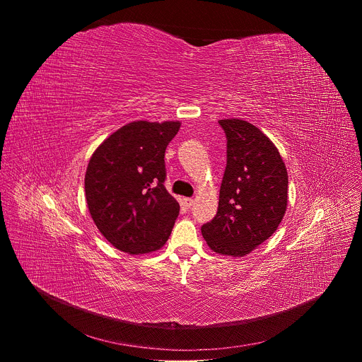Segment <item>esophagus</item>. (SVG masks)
<instances>
[{
    "instance_id": "obj_1",
    "label": "esophagus",
    "mask_w": 362,
    "mask_h": 362,
    "mask_svg": "<svg viewBox=\"0 0 362 362\" xmlns=\"http://www.w3.org/2000/svg\"><path fill=\"white\" fill-rule=\"evenodd\" d=\"M183 203H185L186 208H192V204H193V199H192V197H183Z\"/></svg>"
}]
</instances>
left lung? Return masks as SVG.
Segmentation results:
<instances>
[{
  "label": "left lung",
  "instance_id": "8db88e82",
  "mask_svg": "<svg viewBox=\"0 0 362 362\" xmlns=\"http://www.w3.org/2000/svg\"><path fill=\"white\" fill-rule=\"evenodd\" d=\"M226 134V169L216 216L202 226L209 247L243 256L278 229L288 202V172L275 144L253 124L219 120Z\"/></svg>",
  "mask_w": 362,
  "mask_h": 362
}]
</instances>
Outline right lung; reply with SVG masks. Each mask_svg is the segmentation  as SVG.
<instances>
[{"instance_id":"1","label":"right lung","mask_w":362,"mask_h":362,"mask_svg":"<svg viewBox=\"0 0 362 362\" xmlns=\"http://www.w3.org/2000/svg\"><path fill=\"white\" fill-rule=\"evenodd\" d=\"M179 122H133L103 141L88 162L90 215L115 247L132 255L160 249L180 206L166 190L165 153Z\"/></svg>"}]
</instances>
